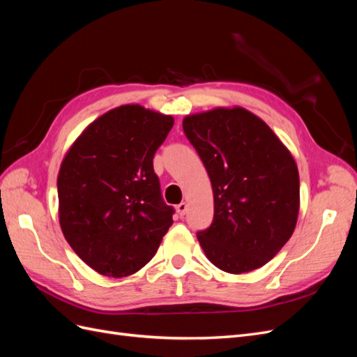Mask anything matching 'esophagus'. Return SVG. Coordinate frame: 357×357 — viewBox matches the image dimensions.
<instances>
[{"label": "esophagus", "instance_id": "esophagus-1", "mask_svg": "<svg viewBox=\"0 0 357 357\" xmlns=\"http://www.w3.org/2000/svg\"><path fill=\"white\" fill-rule=\"evenodd\" d=\"M176 210H177L180 218H183V215H185L186 211H188V204H186V202H180V204L177 205V207H176Z\"/></svg>", "mask_w": 357, "mask_h": 357}]
</instances>
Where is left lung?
Wrapping results in <instances>:
<instances>
[{
  "label": "left lung",
  "instance_id": "1",
  "mask_svg": "<svg viewBox=\"0 0 357 357\" xmlns=\"http://www.w3.org/2000/svg\"><path fill=\"white\" fill-rule=\"evenodd\" d=\"M183 131L213 188V223L197 234L205 256L229 274L264 266L296 226L299 172L294 156L261 117L243 107L189 114Z\"/></svg>",
  "mask_w": 357,
  "mask_h": 357
}]
</instances>
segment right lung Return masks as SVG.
<instances>
[{
    "instance_id": "add662e5",
    "label": "right lung",
    "mask_w": 357,
    "mask_h": 357,
    "mask_svg": "<svg viewBox=\"0 0 357 357\" xmlns=\"http://www.w3.org/2000/svg\"><path fill=\"white\" fill-rule=\"evenodd\" d=\"M174 117L139 104L104 113L86 126L58 174L59 225L82 261L107 277H128L158 252L172 225L153 156Z\"/></svg>"
}]
</instances>
